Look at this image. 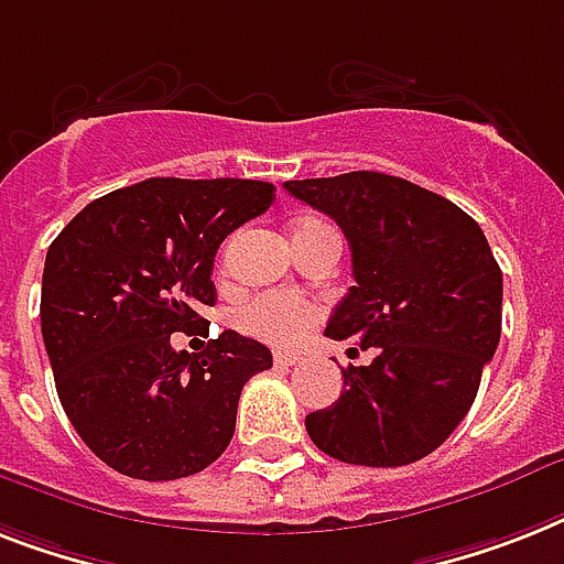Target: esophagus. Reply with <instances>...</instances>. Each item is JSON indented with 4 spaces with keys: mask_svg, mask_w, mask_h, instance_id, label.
Here are the masks:
<instances>
[{
    "mask_svg": "<svg viewBox=\"0 0 564 564\" xmlns=\"http://www.w3.org/2000/svg\"><path fill=\"white\" fill-rule=\"evenodd\" d=\"M297 361H301V356L274 354V365H278V368H292V365H297Z\"/></svg>",
    "mask_w": 564,
    "mask_h": 564,
    "instance_id": "34e87169",
    "label": "esophagus"
}]
</instances>
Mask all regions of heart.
<instances>
[{
	"label": "heart",
	"mask_w": 564,
	"mask_h": 564,
	"mask_svg": "<svg viewBox=\"0 0 564 564\" xmlns=\"http://www.w3.org/2000/svg\"><path fill=\"white\" fill-rule=\"evenodd\" d=\"M327 231H333V228L322 219H301L292 231V240L327 235ZM318 318H322L318 304L306 301V297L278 295V292L258 295L240 310V327L274 347L301 345L310 336V329L318 324Z\"/></svg>",
	"instance_id": "1"
}]
</instances>
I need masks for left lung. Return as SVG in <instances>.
Masks as SVG:
<instances>
[{
    "label": "left lung",
    "instance_id": "left-lung-1",
    "mask_svg": "<svg viewBox=\"0 0 564 564\" xmlns=\"http://www.w3.org/2000/svg\"><path fill=\"white\" fill-rule=\"evenodd\" d=\"M324 210L354 251V281L324 336L377 347L341 370L345 391L306 414L324 455L356 466H405L432 455L473 409L501 338V269L455 203L388 173L283 182ZM356 350V347H350Z\"/></svg>",
    "mask_w": 564,
    "mask_h": 564
}]
</instances>
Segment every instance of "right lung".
<instances>
[{
    "label": "right lung",
    "mask_w": 564,
    "mask_h": 564,
    "mask_svg": "<svg viewBox=\"0 0 564 564\" xmlns=\"http://www.w3.org/2000/svg\"><path fill=\"white\" fill-rule=\"evenodd\" d=\"M272 199L254 178H144L86 205L48 246L40 322L59 405L116 473L187 478L235 437L269 347L226 329L187 354L171 336L203 327L219 242Z\"/></svg>",
    "instance_id": "obj_1"
}]
</instances>
